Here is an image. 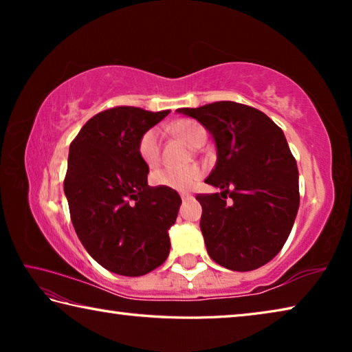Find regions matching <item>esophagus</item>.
Listing matches in <instances>:
<instances>
[{"mask_svg": "<svg viewBox=\"0 0 352 352\" xmlns=\"http://www.w3.org/2000/svg\"><path fill=\"white\" fill-rule=\"evenodd\" d=\"M180 197H182V200H190V199H192V194H189V192H182V194H180Z\"/></svg>", "mask_w": 352, "mask_h": 352, "instance_id": "esophagus-1", "label": "esophagus"}]
</instances>
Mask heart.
I'll use <instances>...</instances> for the list:
<instances>
[{
	"label": "heart",
	"mask_w": 352,
	"mask_h": 352,
	"mask_svg": "<svg viewBox=\"0 0 352 352\" xmlns=\"http://www.w3.org/2000/svg\"><path fill=\"white\" fill-rule=\"evenodd\" d=\"M172 132L189 147H199L206 140V133L199 122L190 119H182L172 126ZM138 155L147 166H157L160 162V130L157 127L147 129L140 136ZM201 178V169L190 166L184 169L163 168L155 170L151 182L158 188H168L174 190H188Z\"/></svg>",
	"instance_id": "b5f03b06"
}]
</instances>
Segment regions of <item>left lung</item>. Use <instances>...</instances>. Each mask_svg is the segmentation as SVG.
I'll return each mask as SVG.
<instances>
[{"label":"left lung","instance_id":"left-lung-1","mask_svg":"<svg viewBox=\"0 0 352 352\" xmlns=\"http://www.w3.org/2000/svg\"><path fill=\"white\" fill-rule=\"evenodd\" d=\"M177 111L197 119L217 148L205 183L220 192L195 197L208 254L228 270L259 269L281 252L300 206L296 162L283 130L231 100Z\"/></svg>","mask_w":352,"mask_h":352}]
</instances>
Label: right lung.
I'll return each mask as SVG.
<instances>
[{"label":"right lung","instance_id":"obj_1","mask_svg":"<svg viewBox=\"0 0 352 352\" xmlns=\"http://www.w3.org/2000/svg\"><path fill=\"white\" fill-rule=\"evenodd\" d=\"M168 115L115 107L94 115L69 146L63 189L71 222L88 254L118 275H146L169 256L182 199L148 186L138 155L140 136Z\"/></svg>","mask_w":352,"mask_h":352}]
</instances>
